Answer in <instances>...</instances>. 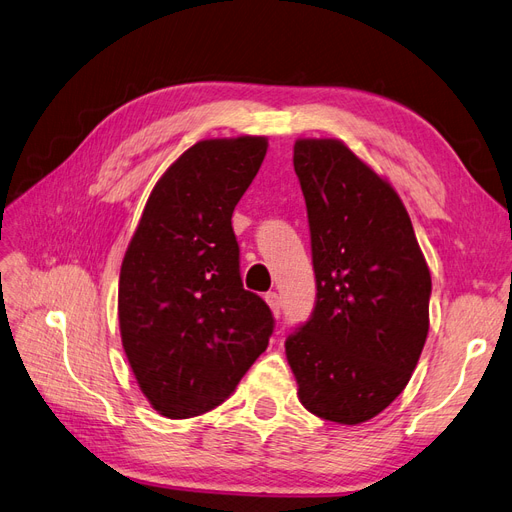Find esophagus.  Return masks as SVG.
Listing matches in <instances>:
<instances>
[{
  "instance_id": "34e87169",
  "label": "esophagus",
  "mask_w": 512,
  "mask_h": 512,
  "mask_svg": "<svg viewBox=\"0 0 512 512\" xmlns=\"http://www.w3.org/2000/svg\"><path fill=\"white\" fill-rule=\"evenodd\" d=\"M266 302L272 308V315L278 319L280 312H283V302H280V295L276 291H268L266 293Z\"/></svg>"
}]
</instances>
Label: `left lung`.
<instances>
[{"label":"left lung","mask_w":512,"mask_h":512,"mask_svg":"<svg viewBox=\"0 0 512 512\" xmlns=\"http://www.w3.org/2000/svg\"><path fill=\"white\" fill-rule=\"evenodd\" d=\"M293 168L308 210L317 300L289 334L298 398L357 425L408 385L430 329L432 276L400 195L334 138H302Z\"/></svg>","instance_id":"obj_1"}]
</instances>
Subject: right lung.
I'll list each match as a JSON object with an SVG mask.
<instances>
[{
	"instance_id": "right-lung-1",
	"label": "right lung",
	"mask_w": 512,
	"mask_h": 512,
	"mask_svg": "<svg viewBox=\"0 0 512 512\" xmlns=\"http://www.w3.org/2000/svg\"><path fill=\"white\" fill-rule=\"evenodd\" d=\"M266 151L263 136L187 148L157 180L125 251L123 349L146 400L168 419L219 406L272 336V310L242 287L232 227Z\"/></svg>"
}]
</instances>
